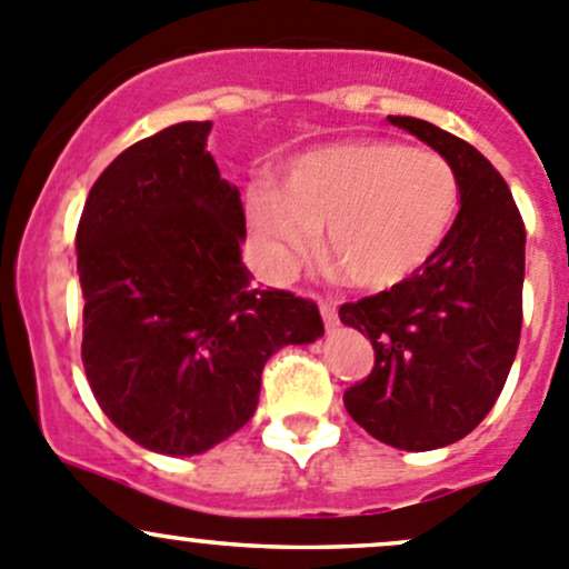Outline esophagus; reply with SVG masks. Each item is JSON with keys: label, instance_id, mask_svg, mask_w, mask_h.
<instances>
[{"label": "esophagus", "instance_id": "34e87169", "mask_svg": "<svg viewBox=\"0 0 569 569\" xmlns=\"http://www.w3.org/2000/svg\"><path fill=\"white\" fill-rule=\"evenodd\" d=\"M320 315H323V323H326L328 331H333V328L339 326V318H337V307H333V303H328V301L320 303Z\"/></svg>", "mask_w": 569, "mask_h": 569}]
</instances>
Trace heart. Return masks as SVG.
<instances>
[{"label":"heart","instance_id":"1","mask_svg":"<svg viewBox=\"0 0 569 569\" xmlns=\"http://www.w3.org/2000/svg\"><path fill=\"white\" fill-rule=\"evenodd\" d=\"M460 208L452 163L395 139L309 150L282 172V189L246 191V221L266 277L284 279L318 246L365 290H389L438 254Z\"/></svg>","mask_w":569,"mask_h":569}]
</instances>
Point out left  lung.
<instances>
[{"label":"left lung","mask_w":569,"mask_h":569,"mask_svg":"<svg viewBox=\"0 0 569 569\" xmlns=\"http://www.w3.org/2000/svg\"><path fill=\"white\" fill-rule=\"evenodd\" d=\"M389 122L452 163L460 210L416 277L339 309L375 350L370 378L345 391V408L378 441L427 452L466 438L507 383L523 320L526 230L477 148L416 117Z\"/></svg>","instance_id":"left-lung-1"}]
</instances>
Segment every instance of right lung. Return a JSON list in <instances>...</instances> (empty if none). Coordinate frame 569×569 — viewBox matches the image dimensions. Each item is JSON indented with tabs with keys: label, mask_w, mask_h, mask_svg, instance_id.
Returning a JSON list of instances; mask_svg holds the SVG:
<instances>
[{
	"label": "right lung",
	"mask_w": 569,
	"mask_h": 569,
	"mask_svg": "<svg viewBox=\"0 0 569 569\" xmlns=\"http://www.w3.org/2000/svg\"><path fill=\"white\" fill-rule=\"evenodd\" d=\"M210 128L178 122L117 156L76 232L92 395L117 430L172 458L241 430L266 361L323 337L312 301L251 282L241 191L208 153Z\"/></svg>",
	"instance_id": "right-lung-1"
}]
</instances>
